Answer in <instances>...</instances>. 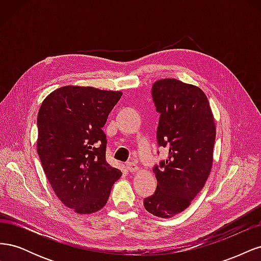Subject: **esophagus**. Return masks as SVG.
Instances as JSON below:
<instances>
[{"mask_svg":"<svg viewBox=\"0 0 261 261\" xmlns=\"http://www.w3.org/2000/svg\"><path fill=\"white\" fill-rule=\"evenodd\" d=\"M126 168H127V170L129 172H136L139 169L138 165L135 162H128L127 164H126Z\"/></svg>","mask_w":261,"mask_h":261,"instance_id":"34e87169","label":"esophagus"}]
</instances>
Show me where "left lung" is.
<instances>
[{"label":"left lung","mask_w":261,"mask_h":261,"mask_svg":"<svg viewBox=\"0 0 261 261\" xmlns=\"http://www.w3.org/2000/svg\"><path fill=\"white\" fill-rule=\"evenodd\" d=\"M152 98L160 113L158 144L169 148L167 161L155 165L158 181L145 209L169 219L189 207L211 172L216 124L209 101L199 87L175 78L156 81Z\"/></svg>","instance_id":"8db88e82"}]
</instances>
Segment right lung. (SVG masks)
<instances>
[{
	"label": "right lung",
	"instance_id": "obj_1",
	"mask_svg": "<svg viewBox=\"0 0 261 261\" xmlns=\"http://www.w3.org/2000/svg\"><path fill=\"white\" fill-rule=\"evenodd\" d=\"M122 91L65 86L46 97L38 113L37 149L58 198L80 215L106 206L122 172L106 160L102 130Z\"/></svg>",
	"mask_w": 261,
	"mask_h": 261
}]
</instances>
